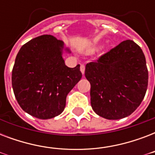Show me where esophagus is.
<instances>
[{
	"mask_svg": "<svg viewBox=\"0 0 155 155\" xmlns=\"http://www.w3.org/2000/svg\"><path fill=\"white\" fill-rule=\"evenodd\" d=\"M80 71L82 73V75H84V71H85V66L84 65H81L80 66Z\"/></svg>",
	"mask_w": 155,
	"mask_h": 155,
	"instance_id": "1",
	"label": "esophagus"
}]
</instances>
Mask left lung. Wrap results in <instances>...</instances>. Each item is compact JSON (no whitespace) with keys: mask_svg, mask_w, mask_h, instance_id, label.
<instances>
[{"mask_svg":"<svg viewBox=\"0 0 155 155\" xmlns=\"http://www.w3.org/2000/svg\"><path fill=\"white\" fill-rule=\"evenodd\" d=\"M85 77L91 84V105L108 120L126 117L142 103L148 85V70L142 50L125 40L87 63Z\"/></svg>","mask_w":155,"mask_h":155,"instance_id":"8db88e82","label":"left lung"}]
</instances>
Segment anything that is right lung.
<instances>
[{"mask_svg": "<svg viewBox=\"0 0 155 155\" xmlns=\"http://www.w3.org/2000/svg\"><path fill=\"white\" fill-rule=\"evenodd\" d=\"M63 41L51 35L33 38L19 50L12 71V86L19 105L38 119H51L63 113L66 98L82 77L80 65H65Z\"/></svg>", "mask_w": 155, "mask_h": 155, "instance_id": "right-lung-1", "label": "right lung"}]
</instances>
